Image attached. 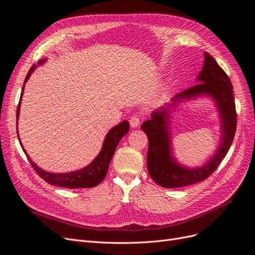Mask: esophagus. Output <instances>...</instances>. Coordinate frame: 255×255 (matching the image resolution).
Instances as JSON below:
<instances>
[{
    "mask_svg": "<svg viewBox=\"0 0 255 255\" xmlns=\"http://www.w3.org/2000/svg\"><path fill=\"white\" fill-rule=\"evenodd\" d=\"M140 121H141L140 116L133 115L132 117L129 118V125H130V127H132V128H137L138 126L140 125Z\"/></svg>",
    "mask_w": 255,
    "mask_h": 255,
    "instance_id": "esophagus-1",
    "label": "esophagus"
}]
</instances>
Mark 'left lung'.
<instances>
[{
  "mask_svg": "<svg viewBox=\"0 0 255 255\" xmlns=\"http://www.w3.org/2000/svg\"><path fill=\"white\" fill-rule=\"evenodd\" d=\"M204 66L198 75V84L180 92L172 99L175 107L184 100L207 95L217 104L221 120L222 142L210 161L200 167L188 169L179 165L171 155V142L169 134V109L161 107L153 112L151 120L142 123L140 128L148 136L149 149L146 153V165L152 180L161 187L176 188L187 186L206 180L220 165L233 142L236 132L237 114L233 95V86L227 73L210 54H204Z\"/></svg>",
  "mask_w": 255,
  "mask_h": 255,
  "instance_id": "left-lung-1",
  "label": "left lung"
}]
</instances>
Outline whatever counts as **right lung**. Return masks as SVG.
Returning <instances> with one entry per match:
<instances>
[{"label":"right lung","mask_w":255,"mask_h":255,"mask_svg":"<svg viewBox=\"0 0 255 255\" xmlns=\"http://www.w3.org/2000/svg\"><path fill=\"white\" fill-rule=\"evenodd\" d=\"M44 61H45V59H41L40 61H38V64L41 65L44 63ZM35 68H36L35 65L30 67L29 71L25 78L24 84L29 79V76L35 70ZM23 91H24V85H23V87H22L20 101H19V104L17 107V126H18L20 104H21L22 96H23ZM128 129H129V125L128 121H122L121 123H119L118 126L113 128L109 132V134L106 135L105 139H104V143L102 145V150L99 153V155L95 158V160L92 161V163L90 165H88L87 167H85L78 171H73V172L51 173V172L44 171L41 168L38 167L36 164H34V161L30 159V157L27 155V153L25 152L23 146H22V149L26 154L27 159L29 160V163H30V165H32V167L35 169L37 174L40 177H42V179L47 183H49L51 185H56V186H60V187H67L70 189L91 188V187L97 186V185H99L104 180V177L106 176V173H107V170H109V166H110V163L113 158L115 150H116V148H117V145H118L119 141L121 140V138L126 134H128ZM17 134H18V128H17ZM18 138L20 140L19 135H18ZM21 145H22V143H21Z\"/></svg>","instance_id":"obj_1"}]
</instances>
